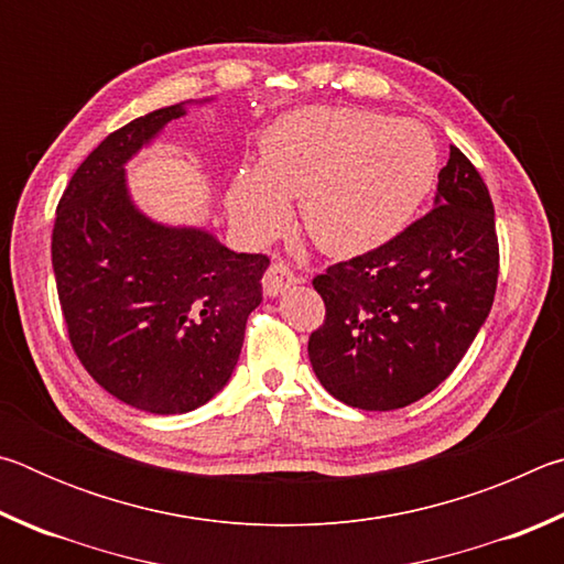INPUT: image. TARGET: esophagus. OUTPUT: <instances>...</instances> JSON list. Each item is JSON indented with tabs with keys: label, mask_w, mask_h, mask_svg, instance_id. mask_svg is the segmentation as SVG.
<instances>
[{
	"label": "esophagus",
	"mask_w": 564,
	"mask_h": 564,
	"mask_svg": "<svg viewBox=\"0 0 564 564\" xmlns=\"http://www.w3.org/2000/svg\"><path fill=\"white\" fill-rule=\"evenodd\" d=\"M293 283H299L295 273L285 263H273L263 275V293L273 299V295H281L285 289H291Z\"/></svg>",
	"instance_id": "34e87169"
}]
</instances>
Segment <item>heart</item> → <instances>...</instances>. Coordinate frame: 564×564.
I'll use <instances>...</instances> for the list:
<instances>
[{
	"label": "heart",
	"instance_id": "heart-1",
	"mask_svg": "<svg viewBox=\"0 0 564 564\" xmlns=\"http://www.w3.org/2000/svg\"><path fill=\"white\" fill-rule=\"evenodd\" d=\"M263 166L236 171L228 214L248 241L281 236L301 198L305 234L333 259H358L413 224L437 176L433 133L413 119L305 107L263 133Z\"/></svg>",
	"mask_w": 564,
	"mask_h": 564
}]
</instances>
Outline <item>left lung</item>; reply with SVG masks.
I'll return each mask as SVG.
<instances>
[{
    "label": "left lung",
    "instance_id": "obj_1",
    "mask_svg": "<svg viewBox=\"0 0 564 564\" xmlns=\"http://www.w3.org/2000/svg\"><path fill=\"white\" fill-rule=\"evenodd\" d=\"M498 269L488 186L451 147L431 214L313 279L326 303V321L308 340L321 386L360 410H395L427 395L482 328Z\"/></svg>",
    "mask_w": 564,
    "mask_h": 564
}]
</instances>
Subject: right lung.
I'll return each instance as SVG.
<instances>
[{
	"label": "right lung",
	"mask_w": 564,
	"mask_h": 564,
	"mask_svg": "<svg viewBox=\"0 0 564 564\" xmlns=\"http://www.w3.org/2000/svg\"><path fill=\"white\" fill-rule=\"evenodd\" d=\"M206 101L109 133L76 169L52 234L74 352L107 393L156 415L196 410L228 383L269 269L263 253H236L206 228L154 221L129 194L123 166Z\"/></svg>",
	"instance_id": "1"
}]
</instances>
